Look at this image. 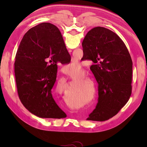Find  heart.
Listing matches in <instances>:
<instances>
[{"label":"heart","mask_w":147,"mask_h":147,"mask_svg":"<svg viewBox=\"0 0 147 147\" xmlns=\"http://www.w3.org/2000/svg\"><path fill=\"white\" fill-rule=\"evenodd\" d=\"M66 69L68 71V73L74 70H75V69L78 71H80L82 69V65L78 61H73V63L67 65L66 66Z\"/></svg>","instance_id":"heart-1"}]
</instances>
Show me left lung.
Masks as SVG:
<instances>
[{"mask_svg":"<svg viewBox=\"0 0 147 147\" xmlns=\"http://www.w3.org/2000/svg\"><path fill=\"white\" fill-rule=\"evenodd\" d=\"M83 58L93 62L90 69L98 83V103L88 120L113 117L127 103L131 93L132 61L122 39L110 30L97 26L82 42Z\"/></svg>","mask_w":147,"mask_h":147,"instance_id":"8db88e82","label":"left lung"}]
</instances>
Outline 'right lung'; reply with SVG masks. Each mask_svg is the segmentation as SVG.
<instances>
[{
	"mask_svg": "<svg viewBox=\"0 0 147 147\" xmlns=\"http://www.w3.org/2000/svg\"><path fill=\"white\" fill-rule=\"evenodd\" d=\"M71 58L60 31L43 23L24 34L17 50L15 76L20 100L30 112L41 118L67 117L52 94L59 62Z\"/></svg>",
	"mask_w": 147,
	"mask_h": 147,
	"instance_id": "1",
	"label": "right lung"
}]
</instances>
